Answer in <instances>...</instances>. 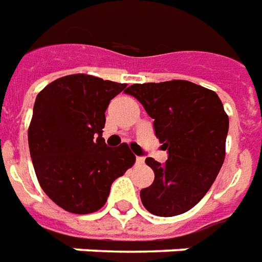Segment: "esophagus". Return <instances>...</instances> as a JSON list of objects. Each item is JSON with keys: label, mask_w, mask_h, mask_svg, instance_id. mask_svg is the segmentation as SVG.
I'll use <instances>...</instances> for the list:
<instances>
[{"label": "esophagus", "mask_w": 262, "mask_h": 262, "mask_svg": "<svg viewBox=\"0 0 262 262\" xmlns=\"http://www.w3.org/2000/svg\"><path fill=\"white\" fill-rule=\"evenodd\" d=\"M135 162H137V165H144V162H145V158L137 157L135 158Z\"/></svg>", "instance_id": "1"}]
</instances>
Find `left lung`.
I'll list each match as a JSON object with an SVG mask.
<instances>
[{"mask_svg": "<svg viewBox=\"0 0 262 262\" xmlns=\"http://www.w3.org/2000/svg\"><path fill=\"white\" fill-rule=\"evenodd\" d=\"M154 118V129L168 151L164 165L152 158L155 179L141 190L146 210L172 217L203 199L224 162L229 117L216 93L186 80L133 84L125 90Z\"/></svg>", "mask_w": 262, "mask_h": 262, "instance_id": "left-lung-1", "label": "left lung"}]
</instances>
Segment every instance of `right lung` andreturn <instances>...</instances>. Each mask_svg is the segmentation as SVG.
<instances>
[{
    "instance_id": "add662e5",
    "label": "right lung",
    "mask_w": 262,
    "mask_h": 262,
    "mask_svg": "<svg viewBox=\"0 0 262 262\" xmlns=\"http://www.w3.org/2000/svg\"><path fill=\"white\" fill-rule=\"evenodd\" d=\"M127 84L70 75L39 93L28 131L39 185L57 206L87 214L104 206L110 187L135 162L127 144L105 145V110Z\"/></svg>"
}]
</instances>
